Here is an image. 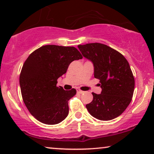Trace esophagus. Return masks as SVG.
Wrapping results in <instances>:
<instances>
[{
    "mask_svg": "<svg viewBox=\"0 0 154 154\" xmlns=\"http://www.w3.org/2000/svg\"><path fill=\"white\" fill-rule=\"evenodd\" d=\"M77 93H80V94L84 93V91H82V90H80L79 88H77Z\"/></svg>",
    "mask_w": 154,
    "mask_h": 154,
    "instance_id": "1",
    "label": "esophagus"
}]
</instances>
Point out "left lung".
<instances>
[{
    "mask_svg": "<svg viewBox=\"0 0 154 154\" xmlns=\"http://www.w3.org/2000/svg\"><path fill=\"white\" fill-rule=\"evenodd\" d=\"M85 58L93 63L94 77L100 79L102 93H93L86 105L89 113L100 120H113L123 113L134 95L135 79L129 63L122 54L99 43L78 45Z\"/></svg>",
    "mask_w": 154,
    "mask_h": 154,
    "instance_id": "8db88e82",
    "label": "left lung"
}]
</instances>
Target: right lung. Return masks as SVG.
Segmentation results:
<instances>
[{"mask_svg":"<svg viewBox=\"0 0 154 154\" xmlns=\"http://www.w3.org/2000/svg\"><path fill=\"white\" fill-rule=\"evenodd\" d=\"M82 59L75 47L46 45L29 54L20 71L19 83L23 100L36 120L46 125L62 122L69 113L68 100L77 91L57 86V79L70 63Z\"/></svg>","mask_w":154,"mask_h":154,"instance_id":"add662e5","label":"right lung"}]
</instances>
